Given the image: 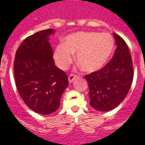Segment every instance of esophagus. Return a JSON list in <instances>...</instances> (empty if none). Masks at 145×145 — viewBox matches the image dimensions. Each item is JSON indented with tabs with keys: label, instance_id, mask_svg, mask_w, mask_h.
Listing matches in <instances>:
<instances>
[{
	"label": "esophagus",
	"instance_id": "esophagus-1",
	"mask_svg": "<svg viewBox=\"0 0 145 145\" xmlns=\"http://www.w3.org/2000/svg\"><path fill=\"white\" fill-rule=\"evenodd\" d=\"M76 78H77V76H76V75H69V83H72V82L74 81L75 79H76Z\"/></svg>",
	"mask_w": 145,
	"mask_h": 145
}]
</instances>
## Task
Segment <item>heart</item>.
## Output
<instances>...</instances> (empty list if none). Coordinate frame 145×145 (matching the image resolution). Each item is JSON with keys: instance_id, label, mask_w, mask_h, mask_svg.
Segmentation results:
<instances>
[{"instance_id": "b5f03b06", "label": "heart", "mask_w": 145, "mask_h": 145, "mask_svg": "<svg viewBox=\"0 0 145 145\" xmlns=\"http://www.w3.org/2000/svg\"><path fill=\"white\" fill-rule=\"evenodd\" d=\"M115 41L107 33L77 32L67 36L65 43L55 47L54 58L61 69H66L73 61H76L82 69L87 72L99 70L107 63L112 54Z\"/></svg>"}]
</instances>
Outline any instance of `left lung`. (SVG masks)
Returning <instances> with one entry per match:
<instances>
[{
	"label": "left lung",
	"mask_w": 145,
	"mask_h": 145,
	"mask_svg": "<svg viewBox=\"0 0 145 145\" xmlns=\"http://www.w3.org/2000/svg\"><path fill=\"white\" fill-rule=\"evenodd\" d=\"M116 44L113 57L105 67L85 76L91 107L108 112L117 107L128 94L133 82L132 58L126 42L113 33Z\"/></svg>",
	"instance_id": "8db88e82"
}]
</instances>
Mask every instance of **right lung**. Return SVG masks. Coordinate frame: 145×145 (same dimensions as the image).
Wrapping results in <instances>:
<instances>
[{"label":"right lung","mask_w":145,"mask_h":145,"mask_svg":"<svg viewBox=\"0 0 145 145\" xmlns=\"http://www.w3.org/2000/svg\"><path fill=\"white\" fill-rule=\"evenodd\" d=\"M54 29L39 31L25 38L14 61L15 80L19 95L35 112L48 115L60 106L69 85L68 76L54 65L49 37Z\"/></svg>","instance_id":"1"}]
</instances>
